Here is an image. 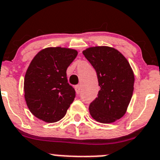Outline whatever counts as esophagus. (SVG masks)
<instances>
[{
	"label": "esophagus",
	"instance_id": "34e87169",
	"mask_svg": "<svg viewBox=\"0 0 160 160\" xmlns=\"http://www.w3.org/2000/svg\"><path fill=\"white\" fill-rule=\"evenodd\" d=\"M75 89H76V93H77V94H79V93L80 92V89H81L80 84H77V85H76V86H75Z\"/></svg>",
	"mask_w": 160,
	"mask_h": 160
}]
</instances>
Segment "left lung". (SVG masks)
<instances>
[{"instance_id": "8db88e82", "label": "left lung", "mask_w": 160, "mask_h": 160, "mask_svg": "<svg viewBox=\"0 0 160 160\" xmlns=\"http://www.w3.org/2000/svg\"><path fill=\"white\" fill-rule=\"evenodd\" d=\"M97 72L100 90L89 105L95 120L113 123L123 117L133 92L134 75L123 55L114 48L91 47L83 51Z\"/></svg>"}]
</instances>
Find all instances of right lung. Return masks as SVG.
I'll use <instances>...</instances> for the list:
<instances>
[{
  "instance_id": "add662e5",
  "label": "right lung",
  "mask_w": 160,
  "mask_h": 160,
  "mask_svg": "<svg viewBox=\"0 0 160 160\" xmlns=\"http://www.w3.org/2000/svg\"><path fill=\"white\" fill-rule=\"evenodd\" d=\"M75 49L50 47L31 62L24 78V97L33 115L47 123L65 116L76 91L68 82L67 69L77 56Z\"/></svg>"
}]
</instances>
